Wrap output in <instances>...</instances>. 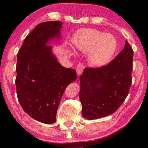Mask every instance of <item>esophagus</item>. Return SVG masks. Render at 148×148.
<instances>
[{
  "instance_id": "obj_1",
  "label": "esophagus",
  "mask_w": 148,
  "mask_h": 148,
  "mask_svg": "<svg viewBox=\"0 0 148 148\" xmlns=\"http://www.w3.org/2000/svg\"><path fill=\"white\" fill-rule=\"evenodd\" d=\"M84 64L82 63V62H79L77 64V68H76V71H77V73L78 75H81L84 69Z\"/></svg>"
}]
</instances>
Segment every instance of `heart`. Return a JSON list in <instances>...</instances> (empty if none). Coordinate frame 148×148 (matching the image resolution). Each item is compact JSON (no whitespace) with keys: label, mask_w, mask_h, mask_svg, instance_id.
<instances>
[{"label":"heart","mask_w":148,"mask_h":148,"mask_svg":"<svg viewBox=\"0 0 148 148\" xmlns=\"http://www.w3.org/2000/svg\"><path fill=\"white\" fill-rule=\"evenodd\" d=\"M73 43L80 51L91 52L89 60L96 66H102L108 63L117 48V41L112 35L91 28L77 32Z\"/></svg>","instance_id":"1"}]
</instances>
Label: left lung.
<instances>
[{"label": "left lung", "mask_w": 148, "mask_h": 148, "mask_svg": "<svg viewBox=\"0 0 148 148\" xmlns=\"http://www.w3.org/2000/svg\"><path fill=\"white\" fill-rule=\"evenodd\" d=\"M133 57V50L126 40L125 48L107 65L84 69L79 92L84 118L105 117L121 106L132 84Z\"/></svg>", "instance_id": "8db88e82"}]
</instances>
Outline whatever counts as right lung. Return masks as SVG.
Wrapping results in <instances>:
<instances>
[{
	"label": "right lung",
	"instance_id": "add662e5",
	"mask_svg": "<svg viewBox=\"0 0 148 148\" xmlns=\"http://www.w3.org/2000/svg\"><path fill=\"white\" fill-rule=\"evenodd\" d=\"M60 21L38 24L25 38L17 54L15 79L18 100L23 110L39 122L52 124L60 101L76 71L65 68L52 52L50 40L60 37Z\"/></svg>",
	"mask_w": 148,
	"mask_h": 148
}]
</instances>
